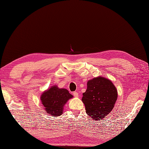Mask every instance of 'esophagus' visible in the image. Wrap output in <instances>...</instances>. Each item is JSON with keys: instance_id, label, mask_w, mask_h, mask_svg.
<instances>
[{"instance_id": "34e87169", "label": "esophagus", "mask_w": 149, "mask_h": 149, "mask_svg": "<svg viewBox=\"0 0 149 149\" xmlns=\"http://www.w3.org/2000/svg\"><path fill=\"white\" fill-rule=\"evenodd\" d=\"M73 95L75 97H79V93H78V92H73Z\"/></svg>"}]
</instances>
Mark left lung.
<instances>
[{
    "label": "left lung",
    "instance_id": "8db88e82",
    "mask_svg": "<svg viewBox=\"0 0 149 149\" xmlns=\"http://www.w3.org/2000/svg\"><path fill=\"white\" fill-rule=\"evenodd\" d=\"M118 93L112 82L98 77L89 80L82 101L86 113L93 120H102L113 109Z\"/></svg>",
    "mask_w": 149,
    "mask_h": 149
}]
</instances>
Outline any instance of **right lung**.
I'll use <instances>...</instances> for the list:
<instances>
[{"label": "right lung", "instance_id": "add662e5", "mask_svg": "<svg viewBox=\"0 0 149 149\" xmlns=\"http://www.w3.org/2000/svg\"><path fill=\"white\" fill-rule=\"evenodd\" d=\"M72 97L67 89H59L56 86H53L42 93L40 99L46 112L58 116L62 114L63 106L68 100Z\"/></svg>", "mask_w": 149, "mask_h": 149}]
</instances>
